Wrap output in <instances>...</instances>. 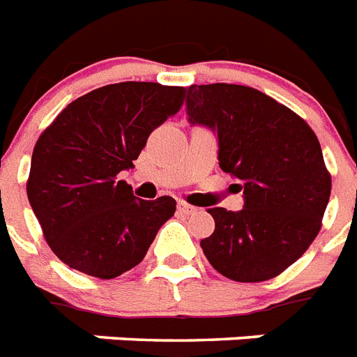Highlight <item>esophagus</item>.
I'll return each mask as SVG.
<instances>
[{"label": "esophagus", "instance_id": "34e87169", "mask_svg": "<svg viewBox=\"0 0 357 357\" xmlns=\"http://www.w3.org/2000/svg\"><path fill=\"white\" fill-rule=\"evenodd\" d=\"M178 212L184 213V215H192V213L197 212V208L192 206V204H188V202L181 201L178 202Z\"/></svg>", "mask_w": 357, "mask_h": 357}]
</instances>
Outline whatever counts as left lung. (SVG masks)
I'll list each match as a JSON object with an SVG mask.
<instances>
[{"mask_svg":"<svg viewBox=\"0 0 357 357\" xmlns=\"http://www.w3.org/2000/svg\"><path fill=\"white\" fill-rule=\"evenodd\" d=\"M190 123L218 134L219 167L241 181L239 212L210 208L215 230L201 241L212 267L236 282L271 280L317 238L332 176L310 125L259 90L192 84Z\"/></svg>","mask_w":357,"mask_h":357,"instance_id":"1","label":"left lung"}]
</instances>
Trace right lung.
Wrapping results in <instances>:
<instances>
[{
  "instance_id": "1",
  "label": "right lung",
  "mask_w": 357,
  "mask_h": 357,
  "mask_svg": "<svg viewBox=\"0 0 357 357\" xmlns=\"http://www.w3.org/2000/svg\"><path fill=\"white\" fill-rule=\"evenodd\" d=\"M186 90L158 82L107 84L71 101L40 134L27 197L51 250L68 267L110 280L145 258L176 210L118 181L149 134L181 110Z\"/></svg>"
}]
</instances>
